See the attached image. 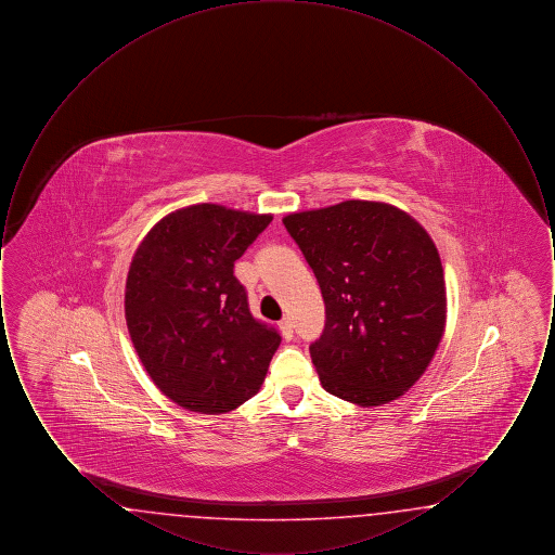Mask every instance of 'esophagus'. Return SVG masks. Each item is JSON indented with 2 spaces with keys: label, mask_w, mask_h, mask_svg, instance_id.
Returning <instances> with one entry per match:
<instances>
[{
  "label": "esophagus",
  "mask_w": 555,
  "mask_h": 555,
  "mask_svg": "<svg viewBox=\"0 0 555 555\" xmlns=\"http://www.w3.org/2000/svg\"><path fill=\"white\" fill-rule=\"evenodd\" d=\"M279 328H281V333H283L285 339H293V322H291V318H283V320L279 322Z\"/></svg>",
  "instance_id": "34e87169"
}]
</instances>
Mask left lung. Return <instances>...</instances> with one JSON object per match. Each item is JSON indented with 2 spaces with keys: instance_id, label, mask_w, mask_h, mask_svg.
<instances>
[{
  "instance_id": "1",
  "label": "left lung",
  "mask_w": 555,
  "mask_h": 555,
  "mask_svg": "<svg viewBox=\"0 0 555 555\" xmlns=\"http://www.w3.org/2000/svg\"><path fill=\"white\" fill-rule=\"evenodd\" d=\"M283 224L326 308L324 331L310 345L322 387L366 408L403 396L446 331V279L433 238L410 214L362 199L289 214Z\"/></svg>"
}]
</instances>
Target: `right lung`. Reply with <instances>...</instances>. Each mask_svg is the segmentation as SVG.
Returning a JSON list of instances; mask_svg holds the SVG:
<instances>
[{"label": "right lung", "instance_id": "add662e5", "mask_svg": "<svg viewBox=\"0 0 555 555\" xmlns=\"http://www.w3.org/2000/svg\"><path fill=\"white\" fill-rule=\"evenodd\" d=\"M270 214L197 204L164 216L132 256L125 317L141 364L181 408L224 414L256 396L281 335L251 317L233 268Z\"/></svg>", "mask_w": 555, "mask_h": 555}]
</instances>
